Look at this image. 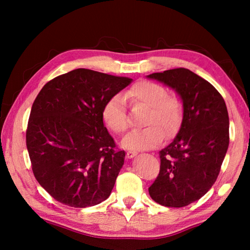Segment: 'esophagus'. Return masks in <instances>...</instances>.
<instances>
[{
    "label": "esophagus",
    "instance_id": "obj_1",
    "mask_svg": "<svg viewBox=\"0 0 250 250\" xmlns=\"http://www.w3.org/2000/svg\"><path fill=\"white\" fill-rule=\"evenodd\" d=\"M137 154H138V153H137V152H135V151H128V152H126V156H128L129 159L134 158V156L137 155Z\"/></svg>",
    "mask_w": 250,
    "mask_h": 250
}]
</instances>
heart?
Instances as JSON below:
<instances>
[{"mask_svg":"<svg viewBox=\"0 0 250 250\" xmlns=\"http://www.w3.org/2000/svg\"><path fill=\"white\" fill-rule=\"evenodd\" d=\"M125 98L135 104L149 107L146 115V128L134 130L122 141L124 146L130 150H149L162 142L164 134L172 137L183 120L184 104L176 94H167L163 84L141 80L135 83L125 92ZM103 119L115 133H124L129 128L125 113V100L120 95L109 98L103 108Z\"/></svg>","mask_w":250,"mask_h":250,"instance_id":"1","label":"heart"}]
</instances>
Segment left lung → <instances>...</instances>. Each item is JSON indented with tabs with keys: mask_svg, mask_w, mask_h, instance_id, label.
<instances>
[{
	"mask_svg": "<svg viewBox=\"0 0 250 250\" xmlns=\"http://www.w3.org/2000/svg\"><path fill=\"white\" fill-rule=\"evenodd\" d=\"M183 100L179 133L159 152L160 173L149 188L154 202L183 207L209 191L221 171L229 145V118L222 95L213 84L186 68L154 73Z\"/></svg>",
	"mask_w": 250,
	"mask_h": 250,
	"instance_id": "obj_1",
	"label": "left lung"
}]
</instances>
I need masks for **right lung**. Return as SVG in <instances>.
<instances>
[{"label": "right lung", "instance_id": "right-lung-1", "mask_svg": "<svg viewBox=\"0 0 250 250\" xmlns=\"http://www.w3.org/2000/svg\"><path fill=\"white\" fill-rule=\"evenodd\" d=\"M131 82L78 68L49 80L37 95L26 130L28 155L37 182L62 204L83 208L109 197L125 152L104 125L103 108Z\"/></svg>", "mask_w": 250, "mask_h": 250}]
</instances>
